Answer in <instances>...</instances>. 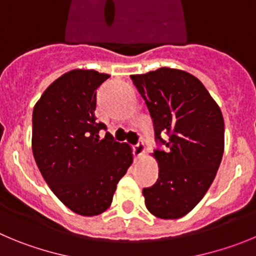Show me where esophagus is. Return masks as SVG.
<instances>
[{"label": "esophagus", "instance_id": "obj_1", "mask_svg": "<svg viewBox=\"0 0 256 256\" xmlns=\"http://www.w3.org/2000/svg\"><path fill=\"white\" fill-rule=\"evenodd\" d=\"M132 150H134V154H135V156H136V158H140V156H142L145 152L144 142H139L138 144L132 145Z\"/></svg>", "mask_w": 256, "mask_h": 256}]
</instances>
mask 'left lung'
Wrapping results in <instances>:
<instances>
[{
    "mask_svg": "<svg viewBox=\"0 0 256 256\" xmlns=\"http://www.w3.org/2000/svg\"><path fill=\"white\" fill-rule=\"evenodd\" d=\"M131 79L153 118L156 139L166 145L152 154L160 174L142 188L145 206L156 217L177 220L195 208L217 174L224 152L222 112L202 82L184 70L160 68Z\"/></svg>",
    "mask_w": 256,
    "mask_h": 256,
    "instance_id": "8db88e82",
    "label": "left lung"
}]
</instances>
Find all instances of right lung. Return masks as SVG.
Wrapping results in <instances>:
<instances>
[{"label": "right lung", "instance_id": "right-lung-1", "mask_svg": "<svg viewBox=\"0 0 256 256\" xmlns=\"http://www.w3.org/2000/svg\"><path fill=\"white\" fill-rule=\"evenodd\" d=\"M110 78L75 68L48 86L34 106L32 149L43 178L74 213L93 217L111 206L117 184L132 163L126 142L96 122V88Z\"/></svg>", "mask_w": 256, "mask_h": 256}]
</instances>
